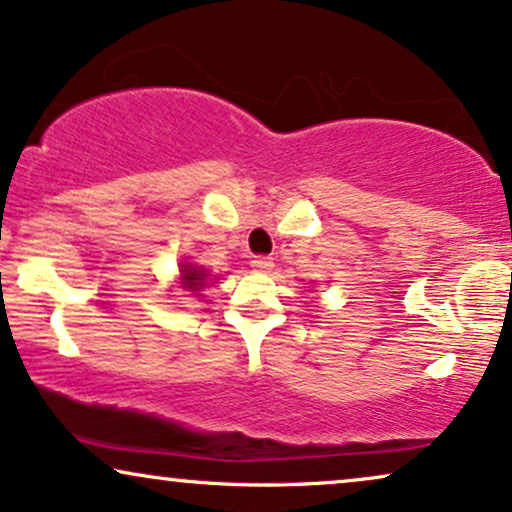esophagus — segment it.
Instances as JSON below:
<instances>
[{"label":"esophagus","mask_w":512,"mask_h":512,"mask_svg":"<svg viewBox=\"0 0 512 512\" xmlns=\"http://www.w3.org/2000/svg\"><path fill=\"white\" fill-rule=\"evenodd\" d=\"M250 264H252V269H255V271H269L271 267H274L271 257H255V260H252Z\"/></svg>","instance_id":"obj_1"}]
</instances>
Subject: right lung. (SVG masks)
Masks as SVG:
<instances>
[{
	"instance_id": "right-lung-1",
	"label": "right lung",
	"mask_w": 512,
	"mask_h": 512,
	"mask_svg": "<svg viewBox=\"0 0 512 512\" xmlns=\"http://www.w3.org/2000/svg\"><path fill=\"white\" fill-rule=\"evenodd\" d=\"M179 271H181V288L189 290L193 297H198L200 290H203L205 283H208V271L198 267V264H189V262L181 264Z\"/></svg>"
}]
</instances>
